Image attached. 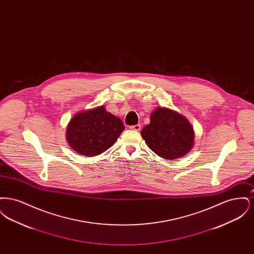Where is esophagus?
Returning <instances> with one entry per match:
<instances>
[{
  "instance_id": "34e87169",
  "label": "esophagus",
  "mask_w": 254,
  "mask_h": 254,
  "mask_svg": "<svg viewBox=\"0 0 254 254\" xmlns=\"http://www.w3.org/2000/svg\"><path fill=\"white\" fill-rule=\"evenodd\" d=\"M129 128H130V129H133V130H137V131H139V130L141 129V125H140V124H138V125L130 126V127H129Z\"/></svg>"
}]
</instances>
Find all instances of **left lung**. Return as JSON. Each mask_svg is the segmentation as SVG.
I'll return each instance as SVG.
<instances>
[{
  "mask_svg": "<svg viewBox=\"0 0 254 254\" xmlns=\"http://www.w3.org/2000/svg\"><path fill=\"white\" fill-rule=\"evenodd\" d=\"M141 135L153 152L169 160L186 155L193 145V128L190 122L163 108L151 113L150 123L143 127Z\"/></svg>",
  "mask_w": 254,
  "mask_h": 254,
  "instance_id": "obj_1",
  "label": "left lung"
}]
</instances>
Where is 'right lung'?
Here are the masks:
<instances>
[{"mask_svg": "<svg viewBox=\"0 0 254 254\" xmlns=\"http://www.w3.org/2000/svg\"><path fill=\"white\" fill-rule=\"evenodd\" d=\"M125 126L105 107L76 114L66 128V140L79 154L96 156L115 143Z\"/></svg>", "mask_w": 254, "mask_h": 254, "instance_id": "obj_1", "label": "right lung"}]
</instances>
